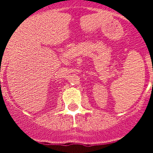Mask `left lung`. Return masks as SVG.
<instances>
[{
	"label": "left lung",
	"instance_id": "left-lung-1",
	"mask_svg": "<svg viewBox=\"0 0 153 153\" xmlns=\"http://www.w3.org/2000/svg\"><path fill=\"white\" fill-rule=\"evenodd\" d=\"M152 84H153V82H152Z\"/></svg>",
	"mask_w": 153,
	"mask_h": 153
}]
</instances>
